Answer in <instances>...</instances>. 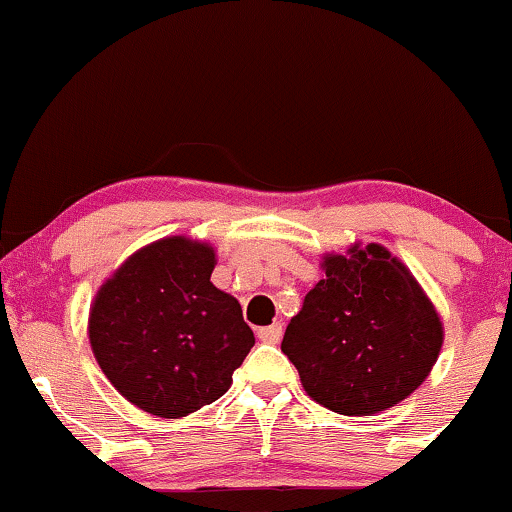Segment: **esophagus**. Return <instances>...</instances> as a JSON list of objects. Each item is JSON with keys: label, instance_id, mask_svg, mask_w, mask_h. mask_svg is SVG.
<instances>
[{"label": "esophagus", "instance_id": "1", "mask_svg": "<svg viewBox=\"0 0 512 512\" xmlns=\"http://www.w3.org/2000/svg\"><path fill=\"white\" fill-rule=\"evenodd\" d=\"M258 338H261L263 342H270V345H275V342H279V338H282L284 328L282 324H272V326H263L258 328Z\"/></svg>", "mask_w": 512, "mask_h": 512}]
</instances>
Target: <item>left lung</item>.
<instances>
[{
	"instance_id": "left-lung-1",
	"label": "left lung",
	"mask_w": 512,
	"mask_h": 512,
	"mask_svg": "<svg viewBox=\"0 0 512 512\" xmlns=\"http://www.w3.org/2000/svg\"><path fill=\"white\" fill-rule=\"evenodd\" d=\"M326 272L286 326L282 352L312 401L361 417L408 398L438 361L443 321L422 284L382 244L321 258Z\"/></svg>"
}]
</instances>
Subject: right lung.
<instances>
[{
    "instance_id": "right-lung-1",
    "label": "right lung",
    "mask_w": 512,
    "mask_h": 512,
    "mask_svg": "<svg viewBox=\"0 0 512 512\" xmlns=\"http://www.w3.org/2000/svg\"><path fill=\"white\" fill-rule=\"evenodd\" d=\"M212 244L172 235L104 279L88 314L97 366L125 401L181 419L214 403L254 347L242 307L209 282Z\"/></svg>"
}]
</instances>
